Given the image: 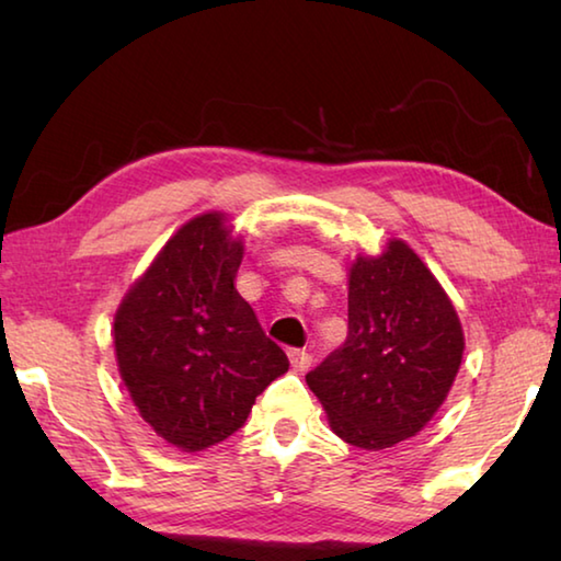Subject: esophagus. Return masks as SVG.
Wrapping results in <instances>:
<instances>
[{
  "label": "esophagus",
  "instance_id": "obj_1",
  "mask_svg": "<svg viewBox=\"0 0 561 561\" xmlns=\"http://www.w3.org/2000/svg\"><path fill=\"white\" fill-rule=\"evenodd\" d=\"M289 360H291V366L297 368V371H307V368L311 366V356L304 348H291Z\"/></svg>",
  "mask_w": 561,
  "mask_h": 561
}]
</instances>
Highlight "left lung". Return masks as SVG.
I'll list each match as a JSON object with an SVG mask.
<instances>
[{
    "label": "left lung",
    "mask_w": 561,
    "mask_h": 561,
    "mask_svg": "<svg viewBox=\"0 0 561 561\" xmlns=\"http://www.w3.org/2000/svg\"><path fill=\"white\" fill-rule=\"evenodd\" d=\"M465 351L453 301L403 240L348 270V336L307 374L341 440L364 450L413 438L438 413Z\"/></svg>",
    "instance_id": "left-lung-1"
}]
</instances>
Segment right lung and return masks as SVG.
<instances>
[{
    "label": "right lung",
    "mask_w": 561,
    "mask_h": 561,
    "mask_svg": "<svg viewBox=\"0 0 561 561\" xmlns=\"http://www.w3.org/2000/svg\"><path fill=\"white\" fill-rule=\"evenodd\" d=\"M242 254L225 213L197 215L130 284L113 317L130 401L183 453L230 438L254 398L289 368L234 289Z\"/></svg>",
    "instance_id": "add662e5"
}]
</instances>
